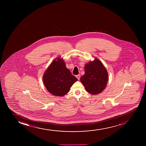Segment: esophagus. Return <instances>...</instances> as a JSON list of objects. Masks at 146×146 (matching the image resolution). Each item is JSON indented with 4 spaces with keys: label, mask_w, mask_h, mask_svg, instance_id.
<instances>
[{
    "label": "esophagus",
    "mask_w": 146,
    "mask_h": 146,
    "mask_svg": "<svg viewBox=\"0 0 146 146\" xmlns=\"http://www.w3.org/2000/svg\"><path fill=\"white\" fill-rule=\"evenodd\" d=\"M76 77L78 79V80H79L80 78V74H78L77 76H76Z\"/></svg>",
    "instance_id": "34e87169"
}]
</instances>
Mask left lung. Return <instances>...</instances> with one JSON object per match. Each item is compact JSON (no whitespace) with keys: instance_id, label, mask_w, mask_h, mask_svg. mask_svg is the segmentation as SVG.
<instances>
[{"instance_id":"left-lung-1","label":"left lung","mask_w":146,"mask_h":146,"mask_svg":"<svg viewBox=\"0 0 146 146\" xmlns=\"http://www.w3.org/2000/svg\"><path fill=\"white\" fill-rule=\"evenodd\" d=\"M85 74L80 81L87 92L97 94L105 89L108 80L107 70L102 63L95 58L85 65Z\"/></svg>"}]
</instances>
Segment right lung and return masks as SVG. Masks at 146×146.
I'll list each match as a JSON object with an SVG mask.
<instances>
[{
	"label": "right lung",
	"instance_id": "right-lung-1",
	"mask_svg": "<svg viewBox=\"0 0 146 146\" xmlns=\"http://www.w3.org/2000/svg\"><path fill=\"white\" fill-rule=\"evenodd\" d=\"M43 80L46 88L50 94L62 96L69 92L77 79L66 68L64 60L57 57L44 74Z\"/></svg>",
	"mask_w": 146,
	"mask_h": 146
}]
</instances>
